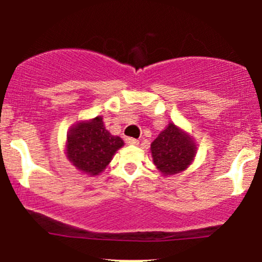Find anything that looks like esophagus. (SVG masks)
<instances>
[{
	"instance_id": "34e87169",
	"label": "esophagus",
	"mask_w": 262,
	"mask_h": 262,
	"mask_svg": "<svg viewBox=\"0 0 262 262\" xmlns=\"http://www.w3.org/2000/svg\"><path fill=\"white\" fill-rule=\"evenodd\" d=\"M125 142L126 144H129V146H138L139 144V141L136 138H126Z\"/></svg>"
}]
</instances>
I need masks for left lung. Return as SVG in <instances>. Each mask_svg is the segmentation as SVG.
I'll return each instance as SVG.
<instances>
[{"mask_svg": "<svg viewBox=\"0 0 262 262\" xmlns=\"http://www.w3.org/2000/svg\"><path fill=\"white\" fill-rule=\"evenodd\" d=\"M153 163L163 176L186 170L196 155V144L185 130L170 123L150 144Z\"/></svg>", "mask_w": 262, "mask_h": 262, "instance_id": "1", "label": "left lung"}]
</instances>
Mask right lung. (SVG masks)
I'll use <instances>...</instances> for the list:
<instances>
[{
	"label": "right lung",
	"instance_id": "right-lung-1",
	"mask_svg": "<svg viewBox=\"0 0 262 262\" xmlns=\"http://www.w3.org/2000/svg\"><path fill=\"white\" fill-rule=\"evenodd\" d=\"M124 146L120 137L110 134L101 116L78 121L67 134L66 153L77 170L96 176L106 168L113 156Z\"/></svg>",
	"mask_w": 262,
	"mask_h": 262
}]
</instances>
